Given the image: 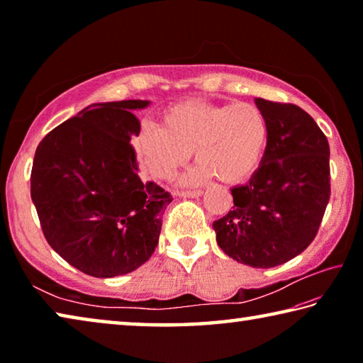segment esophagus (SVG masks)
<instances>
[{
  "instance_id": "obj_1",
  "label": "esophagus",
  "mask_w": 363,
  "mask_h": 363,
  "mask_svg": "<svg viewBox=\"0 0 363 363\" xmlns=\"http://www.w3.org/2000/svg\"><path fill=\"white\" fill-rule=\"evenodd\" d=\"M201 190H186V192H179L177 195L181 196V199H199L201 196Z\"/></svg>"
}]
</instances>
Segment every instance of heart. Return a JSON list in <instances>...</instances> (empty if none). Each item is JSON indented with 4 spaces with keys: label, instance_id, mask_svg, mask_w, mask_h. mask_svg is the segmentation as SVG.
Here are the masks:
<instances>
[{
    "label": "heart",
    "instance_id": "heart-1",
    "mask_svg": "<svg viewBox=\"0 0 363 363\" xmlns=\"http://www.w3.org/2000/svg\"><path fill=\"white\" fill-rule=\"evenodd\" d=\"M162 126L145 125L133 140L139 163L157 181H169L194 152L199 163L182 177L199 186L216 176L242 184L259 168L267 147L269 125L253 104L177 102L163 110Z\"/></svg>",
    "mask_w": 363,
    "mask_h": 363
}]
</instances>
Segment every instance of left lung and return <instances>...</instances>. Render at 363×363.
<instances>
[{
    "label": "left lung",
    "instance_id": "obj_1",
    "mask_svg": "<svg viewBox=\"0 0 363 363\" xmlns=\"http://www.w3.org/2000/svg\"><path fill=\"white\" fill-rule=\"evenodd\" d=\"M267 147L247 186L232 189L233 211L214 220L224 253L250 267L280 266L315 238L330 200V145L309 113L257 97Z\"/></svg>",
    "mask_w": 363,
    "mask_h": 363
}]
</instances>
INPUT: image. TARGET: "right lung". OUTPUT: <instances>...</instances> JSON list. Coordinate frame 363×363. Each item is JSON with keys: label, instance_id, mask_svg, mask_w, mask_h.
Masks as SVG:
<instances>
[{"label": "right lung", "instance_id": "right-lung-1", "mask_svg": "<svg viewBox=\"0 0 363 363\" xmlns=\"http://www.w3.org/2000/svg\"><path fill=\"white\" fill-rule=\"evenodd\" d=\"M150 101L93 104L46 134L35 152L32 200L56 253L97 279L130 274L158 245L168 192L140 181L133 112Z\"/></svg>", "mask_w": 363, "mask_h": 363}]
</instances>
